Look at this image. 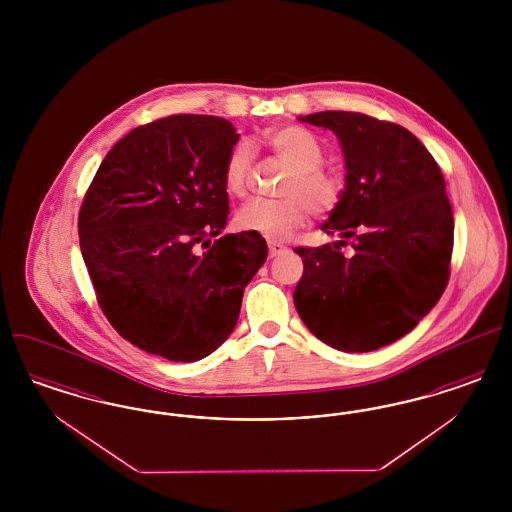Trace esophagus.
<instances>
[{"label":"esophagus","instance_id":"obj_1","mask_svg":"<svg viewBox=\"0 0 512 512\" xmlns=\"http://www.w3.org/2000/svg\"><path fill=\"white\" fill-rule=\"evenodd\" d=\"M282 253H286V247H284V245L274 244V242L268 244V255H270V257H278V255H282Z\"/></svg>","mask_w":512,"mask_h":512}]
</instances>
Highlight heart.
<instances>
[{
	"label": "heart",
	"mask_w": 512,
	"mask_h": 512,
	"mask_svg": "<svg viewBox=\"0 0 512 512\" xmlns=\"http://www.w3.org/2000/svg\"><path fill=\"white\" fill-rule=\"evenodd\" d=\"M267 144L276 159L292 169L284 180L276 201H249L238 213V224L270 242L288 240L313 215L332 213L345 192V180L338 171L324 169V147L317 136L297 124L278 126L265 132ZM253 172V147L236 142L224 161V186L236 197H244Z\"/></svg>",
	"instance_id": "b5f03b06"
}]
</instances>
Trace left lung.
Segmentation results:
<instances>
[{"label": "left lung", "mask_w": 512, "mask_h": 512, "mask_svg": "<svg viewBox=\"0 0 512 512\" xmlns=\"http://www.w3.org/2000/svg\"><path fill=\"white\" fill-rule=\"evenodd\" d=\"M299 121L338 136L347 174L343 199L322 224L340 240L295 247L303 259L295 309L334 349H380L409 334L447 286L455 224L443 174L399 124L349 111Z\"/></svg>", "instance_id": "obj_1"}]
</instances>
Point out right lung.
Instances as JSON below:
<instances>
[{"mask_svg": "<svg viewBox=\"0 0 512 512\" xmlns=\"http://www.w3.org/2000/svg\"><path fill=\"white\" fill-rule=\"evenodd\" d=\"M238 140L232 122L211 115L138 126L105 155L80 207V249L103 315L124 340L174 363L224 343L267 261L255 232L211 245L228 220L222 171Z\"/></svg>", "mask_w": 512, "mask_h": 512, "instance_id": "obj_1", "label": "right lung"}]
</instances>
